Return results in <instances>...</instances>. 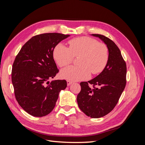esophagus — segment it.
<instances>
[{
  "mask_svg": "<svg viewBox=\"0 0 145 145\" xmlns=\"http://www.w3.org/2000/svg\"><path fill=\"white\" fill-rule=\"evenodd\" d=\"M67 85L68 86H69L70 85H71L72 83L71 81H69V80H67Z\"/></svg>",
  "mask_w": 145,
  "mask_h": 145,
  "instance_id": "esophagus-1",
  "label": "esophagus"
}]
</instances>
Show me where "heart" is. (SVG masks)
I'll use <instances>...</instances> for the list:
<instances>
[{"label":"heart","mask_w":145,"mask_h":145,"mask_svg":"<svg viewBox=\"0 0 145 145\" xmlns=\"http://www.w3.org/2000/svg\"><path fill=\"white\" fill-rule=\"evenodd\" d=\"M69 47L62 43H58L53 51V57L60 67H64L71 63L74 57L79 56V66H71L63 69L60 76L65 79L72 81L85 80L92 74L102 72L109 59V50L103 43L89 37H80L68 42Z\"/></svg>","instance_id":"heart-1"}]
</instances>
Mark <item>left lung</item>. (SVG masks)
I'll use <instances>...</instances> for the list:
<instances>
[{"label": "left lung", "instance_id": "1", "mask_svg": "<svg viewBox=\"0 0 145 145\" xmlns=\"http://www.w3.org/2000/svg\"><path fill=\"white\" fill-rule=\"evenodd\" d=\"M92 35L100 38L108 46V62L97 77L80 83L81 91L77 101L86 116L100 118L110 112L118 103L126 86V65L119 48L110 39L101 34Z\"/></svg>", "mask_w": 145, "mask_h": 145}]
</instances>
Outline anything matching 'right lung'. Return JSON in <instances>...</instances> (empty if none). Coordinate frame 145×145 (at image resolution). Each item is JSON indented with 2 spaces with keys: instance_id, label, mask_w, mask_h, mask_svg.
Returning a JSON list of instances; mask_svg holds the SVG:
<instances>
[{
  "instance_id": "1",
  "label": "right lung",
  "mask_w": 145,
  "mask_h": 145,
  "mask_svg": "<svg viewBox=\"0 0 145 145\" xmlns=\"http://www.w3.org/2000/svg\"><path fill=\"white\" fill-rule=\"evenodd\" d=\"M69 36L55 33L36 35L25 43L16 56L12 83L16 100L29 114L48 115L55 107L60 91L67 88L65 80H49L59 72L53 58L54 48Z\"/></svg>"
}]
</instances>
